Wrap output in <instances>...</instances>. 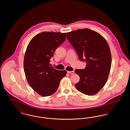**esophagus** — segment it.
Wrapping results in <instances>:
<instances>
[{"label": "esophagus", "instance_id": "obj_1", "mask_svg": "<svg viewBox=\"0 0 130 130\" xmlns=\"http://www.w3.org/2000/svg\"><path fill=\"white\" fill-rule=\"evenodd\" d=\"M67 73L69 74H74V71H68Z\"/></svg>", "mask_w": 130, "mask_h": 130}]
</instances>
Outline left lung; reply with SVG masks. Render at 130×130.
<instances>
[{"instance_id":"8db88e82","label":"left lung","mask_w":130,"mask_h":130,"mask_svg":"<svg viewBox=\"0 0 130 130\" xmlns=\"http://www.w3.org/2000/svg\"><path fill=\"white\" fill-rule=\"evenodd\" d=\"M67 38L81 61L86 63L85 69L75 71L80 76L75 84L76 89L88 95L97 93L104 86L111 67V54L106 40L87 28L67 32Z\"/></svg>"}]
</instances>
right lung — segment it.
I'll return each instance as SVG.
<instances>
[{"mask_svg":"<svg viewBox=\"0 0 130 130\" xmlns=\"http://www.w3.org/2000/svg\"><path fill=\"white\" fill-rule=\"evenodd\" d=\"M66 38V32L43 31L33 37L27 46L24 59L25 76L33 90L41 96L55 93L67 74L66 71L51 67L49 63L55 50Z\"/></svg>","mask_w":130,"mask_h":130,"instance_id":"right-lung-1","label":"right lung"}]
</instances>
